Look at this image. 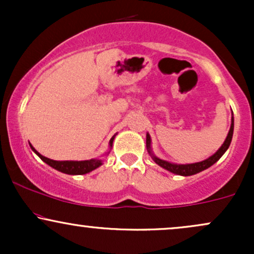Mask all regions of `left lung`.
Instances as JSON below:
<instances>
[{
  "label": "left lung",
  "mask_w": 254,
  "mask_h": 254,
  "mask_svg": "<svg viewBox=\"0 0 254 254\" xmlns=\"http://www.w3.org/2000/svg\"><path fill=\"white\" fill-rule=\"evenodd\" d=\"M233 131H234V118L232 117V124H230L229 132H228V135H227L226 141H224L223 144L221 145L220 149H218L216 153L214 154V155L208 157V159L204 160V161L196 162V164L178 165V164H171V162L159 159V157L154 155L153 151H151V147H150L151 139H150L149 133H147V150H148V153H149V155L151 156V159H153L154 161H155V164L159 165L160 167L165 168V170L170 171L174 174H178V176H184V177L193 176V174H197V173H199V172L209 168L210 166L214 165L215 162H217L218 160H220V157L222 156L223 154L226 153V150L229 148L230 142H232V138H233Z\"/></svg>",
  "instance_id": "8db88e82"
}]
</instances>
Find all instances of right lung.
Listing matches in <instances>:
<instances>
[{"mask_svg":"<svg viewBox=\"0 0 254 254\" xmlns=\"http://www.w3.org/2000/svg\"><path fill=\"white\" fill-rule=\"evenodd\" d=\"M116 136V135H115ZM115 136L110 139V147H112L113 139H115ZM32 150L37 154L40 159L43 160L45 164L51 166L55 170L62 172V173L65 174H71V176H78V174H86L89 173V172L94 171L95 168H98L99 166L103 165V161L100 159H90V160H84V161H56V160L48 159V157L43 156L42 154H39L38 151L32 147L30 144Z\"/></svg>","mask_w":254,"mask_h":254,"instance_id":"1","label":"right lung"}]
</instances>
